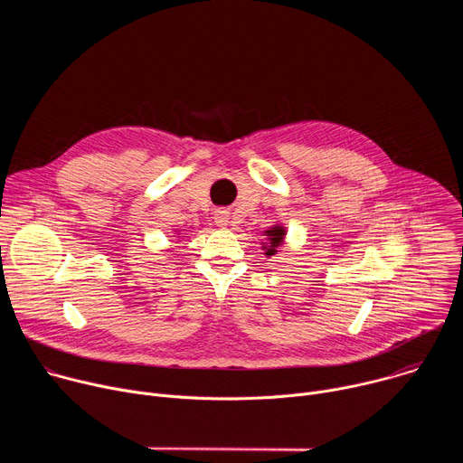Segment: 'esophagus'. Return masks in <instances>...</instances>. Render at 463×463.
<instances>
[{
    "mask_svg": "<svg viewBox=\"0 0 463 463\" xmlns=\"http://www.w3.org/2000/svg\"><path fill=\"white\" fill-rule=\"evenodd\" d=\"M214 220H216L218 227H227V225H229V222H231V218H229V211H225V209H218V211L214 213Z\"/></svg>",
    "mask_w": 463,
    "mask_h": 463,
    "instance_id": "1",
    "label": "esophagus"
}]
</instances>
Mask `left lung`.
<instances>
[{
  "label": "left lung",
  "instance_id": "obj_1",
  "mask_svg": "<svg viewBox=\"0 0 463 463\" xmlns=\"http://www.w3.org/2000/svg\"><path fill=\"white\" fill-rule=\"evenodd\" d=\"M266 236H268V243H263V250H266V256H275L286 238V227H282L280 223L279 225H273L271 229L266 231Z\"/></svg>",
  "mask_w": 463,
  "mask_h": 463
}]
</instances>
